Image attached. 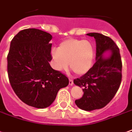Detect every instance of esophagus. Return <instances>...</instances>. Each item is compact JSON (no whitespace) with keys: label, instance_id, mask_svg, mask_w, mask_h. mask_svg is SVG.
<instances>
[{"label":"esophagus","instance_id":"esophagus-1","mask_svg":"<svg viewBox=\"0 0 132 132\" xmlns=\"http://www.w3.org/2000/svg\"><path fill=\"white\" fill-rule=\"evenodd\" d=\"M69 85L70 86H72V85H73V80L72 79H70L69 80Z\"/></svg>","mask_w":132,"mask_h":132}]
</instances>
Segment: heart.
Instances as JSON below:
<instances>
[{
  "label": "heart",
  "mask_w": 132,
  "mask_h": 132,
  "mask_svg": "<svg viewBox=\"0 0 132 132\" xmlns=\"http://www.w3.org/2000/svg\"><path fill=\"white\" fill-rule=\"evenodd\" d=\"M51 56L53 68L59 72L70 67L77 75L87 73L93 64L95 48L89 40L68 39L60 44L57 50H53Z\"/></svg>",
  "instance_id": "obj_1"
}]
</instances>
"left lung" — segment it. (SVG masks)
I'll return each mask as SVG.
<instances>
[{"label": "left lung", "instance_id": "8db88e82", "mask_svg": "<svg viewBox=\"0 0 132 132\" xmlns=\"http://www.w3.org/2000/svg\"><path fill=\"white\" fill-rule=\"evenodd\" d=\"M87 35L96 40V62L85 75L74 79L84 92L75 102L79 109L90 112L103 108L114 97L121 84L122 64L119 50L111 38L97 32Z\"/></svg>", "mask_w": 132, "mask_h": 132}]
</instances>
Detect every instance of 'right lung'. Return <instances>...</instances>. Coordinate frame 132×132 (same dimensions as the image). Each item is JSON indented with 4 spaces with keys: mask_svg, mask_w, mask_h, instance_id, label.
Segmentation results:
<instances>
[{
    "mask_svg": "<svg viewBox=\"0 0 132 132\" xmlns=\"http://www.w3.org/2000/svg\"><path fill=\"white\" fill-rule=\"evenodd\" d=\"M52 35L35 28L20 31L11 43L8 57L9 81L21 101L38 109L55 101L69 84L67 77L51 68Z\"/></svg>",
    "mask_w": 132,
    "mask_h": 132,
    "instance_id": "1",
    "label": "right lung"
}]
</instances>
